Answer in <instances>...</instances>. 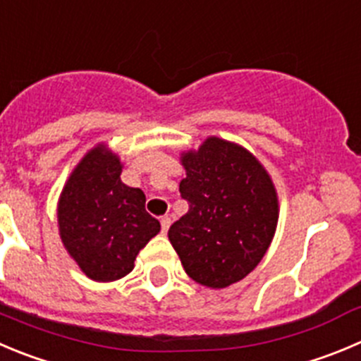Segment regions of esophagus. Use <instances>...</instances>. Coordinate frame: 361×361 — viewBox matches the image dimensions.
<instances>
[{
  "label": "esophagus",
  "mask_w": 361,
  "mask_h": 361,
  "mask_svg": "<svg viewBox=\"0 0 361 361\" xmlns=\"http://www.w3.org/2000/svg\"><path fill=\"white\" fill-rule=\"evenodd\" d=\"M170 225H171L170 216H163V218H161V228H163V232H168Z\"/></svg>",
  "instance_id": "34e87169"
}]
</instances>
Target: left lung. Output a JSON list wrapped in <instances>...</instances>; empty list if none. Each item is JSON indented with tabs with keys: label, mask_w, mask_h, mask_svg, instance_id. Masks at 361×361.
<instances>
[{
	"label": "left lung",
	"mask_w": 361,
	"mask_h": 361,
	"mask_svg": "<svg viewBox=\"0 0 361 361\" xmlns=\"http://www.w3.org/2000/svg\"><path fill=\"white\" fill-rule=\"evenodd\" d=\"M180 197L190 211L168 230L188 276L211 289L243 280L262 260L278 223V197L253 154L226 140L184 152Z\"/></svg>",
	"instance_id": "obj_1"
}]
</instances>
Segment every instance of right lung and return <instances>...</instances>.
I'll return each instance as SVG.
<instances>
[{"label": "right lung", "instance_id": "1", "mask_svg": "<svg viewBox=\"0 0 361 361\" xmlns=\"http://www.w3.org/2000/svg\"><path fill=\"white\" fill-rule=\"evenodd\" d=\"M122 163L106 145L88 150L58 202V228L68 255L95 281L131 273L140 250L161 230L145 193L120 180Z\"/></svg>", "mask_w": 361, "mask_h": 361}]
</instances>
